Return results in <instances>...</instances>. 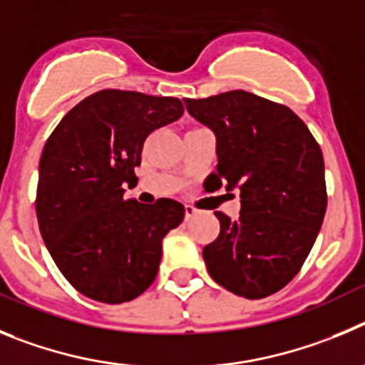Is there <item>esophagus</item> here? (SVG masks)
<instances>
[{"label":"esophagus","mask_w":365,"mask_h":365,"mask_svg":"<svg viewBox=\"0 0 365 365\" xmlns=\"http://www.w3.org/2000/svg\"><path fill=\"white\" fill-rule=\"evenodd\" d=\"M196 212H198V209L192 205H185V220H190L192 216H196Z\"/></svg>","instance_id":"esophagus-1"}]
</instances>
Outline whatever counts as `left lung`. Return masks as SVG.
I'll return each mask as SVG.
<instances>
[{
  "instance_id": "left-lung-1",
  "label": "left lung",
  "mask_w": 365,
  "mask_h": 365,
  "mask_svg": "<svg viewBox=\"0 0 365 365\" xmlns=\"http://www.w3.org/2000/svg\"><path fill=\"white\" fill-rule=\"evenodd\" d=\"M183 101L216 136L212 178L242 200L236 220L215 212L220 235L203 247L207 271L238 297L274 294L297 277L324 222L320 145L289 107L245 91Z\"/></svg>"
}]
</instances>
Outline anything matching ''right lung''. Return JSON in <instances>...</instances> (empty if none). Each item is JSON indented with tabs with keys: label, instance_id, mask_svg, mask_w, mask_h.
<instances>
[{
	"label": "right lung",
	"instance_id": "add662e5",
	"mask_svg": "<svg viewBox=\"0 0 365 365\" xmlns=\"http://www.w3.org/2000/svg\"><path fill=\"white\" fill-rule=\"evenodd\" d=\"M183 114L178 98L103 88L72 107L39 160V232L68 284L103 304L134 300L156 278L162 240L185 207L125 198L147 136Z\"/></svg>",
	"mask_w": 365,
	"mask_h": 365
}]
</instances>
